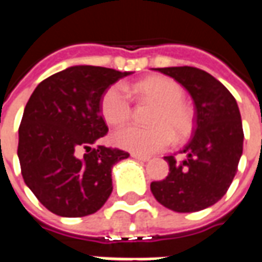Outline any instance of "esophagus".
Here are the masks:
<instances>
[{
	"label": "esophagus",
	"instance_id": "34e87169",
	"mask_svg": "<svg viewBox=\"0 0 262 262\" xmlns=\"http://www.w3.org/2000/svg\"><path fill=\"white\" fill-rule=\"evenodd\" d=\"M132 157L135 160H137V161H148L150 160V157H147V156H140V154H132Z\"/></svg>",
	"mask_w": 262,
	"mask_h": 262
}]
</instances>
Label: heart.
Wrapping results in <instances>:
<instances>
[{"label":"heart","mask_w":262,"mask_h":262,"mask_svg":"<svg viewBox=\"0 0 262 262\" xmlns=\"http://www.w3.org/2000/svg\"><path fill=\"white\" fill-rule=\"evenodd\" d=\"M135 91L159 105L153 116V127L127 125L112 135V142L118 147L130 153L148 156L168 147L174 135L177 139H185L192 132L193 120L191 112L185 108V91L177 81L167 77H156L140 81ZM101 111L105 120L111 125H120L130 118L132 98L123 84H114L103 94Z\"/></svg>","instance_id":"1"}]
</instances>
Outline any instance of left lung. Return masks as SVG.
Instances as JSON below:
<instances>
[{
    "label": "left lung",
    "instance_id": "left-lung-1",
    "mask_svg": "<svg viewBox=\"0 0 262 262\" xmlns=\"http://www.w3.org/2000/svg\"><path fill=\"white\" fill-rule=\"evenodd\" d=\"M180 82L195 103V130L181 153L182 163L164 157L170 172L150 185L163 206L180 213L198 212L220 201L243 154L242 116L236 99L220 81L195 67L154 69Z\"/></svg>",
    "mask_w": 262,
    "mask_h": 262
}]
</instances>
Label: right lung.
<instances>
[{"mask_svg": "<svg viewBox=\"0 0 262 262\" xmlns=\"http://www.w3.org/2000/svg\"><path fill=\"white\" fill-rule=\"evenodd\" d=\"M133 74L73 66L32 92L19 126L18 159L24 181L45 208L63 217L95 213L112 193V167L129 157L119 148L92 147L106 135L101 99ZM81 151H85L82 156Z\"/></svg>", "mask_w": 262, "mask_h": 262, "instance_id": "obj_1", "label": "right lung"}]
</instances>
